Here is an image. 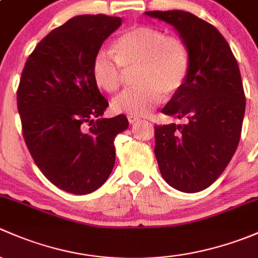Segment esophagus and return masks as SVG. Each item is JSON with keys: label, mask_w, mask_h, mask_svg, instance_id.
<instances>
[{"label": "esophagus", "mask_w": 258, "mask_h": 258, "mask_svg": "<svg viewBox=\"0 0 258 258\" xmlns=\"http://www.w3.org/2000/svg\"><path fill=\"white\" fill-rule=\"evenodd\" d=\"M128 120H129L130 124H135V123H138V121L140 120V118H138V116L129 115V116H128Z\"/></svg>", "instance_id": "34e87169"}]
</instances>
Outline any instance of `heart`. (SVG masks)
I'll list each match as a JSON object with an SVG mask.
<instances>
[{
	"instance_id": "heart-1",
	"label": "heart",
	"mask_w": 258,
	"mask_h": 258,
	"mask_svg": "<svg viewBox=\"0 0 258 258\" xmlns=\"http://www.w3.org/2000/svg\"><path fill=\"white\" fill-rule=\"evenodd\" d=\"M114 50L100 48L92 62V76L99 88L114 92L125 71L135 72L139 86L124 89L111 100L118 114L144 116L160 103L161 94H175L186 82L190 71L187 46L176 36H166L151 26H135L114 42Z\"/></svg>"
}]
</instances>
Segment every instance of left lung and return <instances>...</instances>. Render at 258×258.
Returning <instances> with one entry per match:
<instances>
[{
	"label": "left lung",
	"mask_w": 258,
	"mask_h": 258,
	"mask_svg": "<svg viewBox=\"0 0 258 258\" xmlns=\"http://www.w3.org/2000/svg\"><path fill=\"white\" fill-rule=\"evenodd\" d=\"M145 13L174 26L190 53L186 82L161 110L186 123L154 126V153L170 186L198 192L224 172L240 143L246 107L240 68L206 21L177 10Z\"/></svg>",
	"instance_id": "left-lung-1"
}]
</instances>
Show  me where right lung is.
Returning <instances> with one entry per match:
<instances>
[{
	"instance_id": "right-lung-1",
	"label": "right lung",
	"mask_w": 258,
	"mask_h": 258,
	"mask_svg": "<svg viewBox=\"0 0 258 258\" xmlns=\"http://www.w3.org/2000/svg\"><path fill=\"white\" fill-rule=\"evenodd\" d=\"M120 25V17L76 16L37 44L21 74L17 108L26 145L42 174L74 195L107 181L114 139L129 125L123 114L94 121L109 103L92 76L93 58Z\"/></svg>"
}]
</instances>
